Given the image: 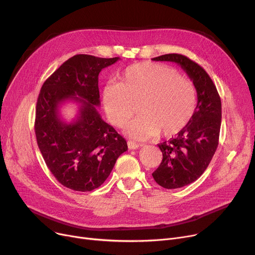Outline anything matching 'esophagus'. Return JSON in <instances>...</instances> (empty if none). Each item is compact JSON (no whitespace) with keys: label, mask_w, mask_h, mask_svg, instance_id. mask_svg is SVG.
<instances>
[{"label":"esophagus","mask_w":255,"mask_h":255,"mask_svg":"<svg viewBox=\"0 0 255 255\" xmlns=\"http://www.w3.org/2000/svg\"><path fill=\"white\" fill-rule=\"evenodd\" d=\"M127 144H128V148H129L130 150H135V149H138V148H140V146H142V144L136 143V142L131 141V140H129V141L127 142Z\"/></svg>","instance_id":"obj_1"}]
</instances>
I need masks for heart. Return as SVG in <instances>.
Listing matches in <instances>:
<instances>
[{"instance_id": "heart-1", "label": "heart", "mask_w": 255, "mask_h": 255, "mask_svg": "<svg viewBox=\"0 0 255 255\" xmlns=\"http://www.w3.org/2000/svg\"><path fill=\"white\" fill-rule=\"evenodd\" d=\"M102 101L107 118L119 128L127 125L139 105L141 116L130 123L127 134L136 140L172 136L182 131L196 109V90L191 80L169 67L152 62L131 65L121 83L104 86Z\"/></svg>"}]
</instances>
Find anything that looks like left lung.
I'll use <instances>...</instances> for the list:
<instances>
[{
  "mask_svg": "<svg viewBox=\"0 0 255 255\" xmlns=\"http://www.w3.org/2000/svg\"><path fill=\"white\" fill-rule=\"evenodd\" d=\"M181 66L193 82L197 104L190 122L175 138L159 143L162 161L152 173L157 184L177 189L196 181L207 169L215 154L221 126V100L216 86L198 64L179 53L152 59Z\"/></svg>",
  "mask_w": 255,
  "mask_h": 255,
  "instance_id": "obj_1",
  "label": "left lung"
}]
</instances>
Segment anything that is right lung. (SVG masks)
<instances>
[{"mask_svg":"<svg viewBox=\"0 0 255 255\" xmlns=\"http://www.w3.org/2000/svg\"><path fill=\"white\" fill-rule=\"evenodd\" d=\"M120 58L76 55L44 82L36 105L39 150L55 178L75 191H92L109 178L117 159L128 150L125 138L102 120L98 75ZM67 100L79 103V115L66 124L59 115Z\"/></svg>","mask_w":255,"mask_h":255,"instance_id":"add662e5","label":"right lung"}]
</instances>
